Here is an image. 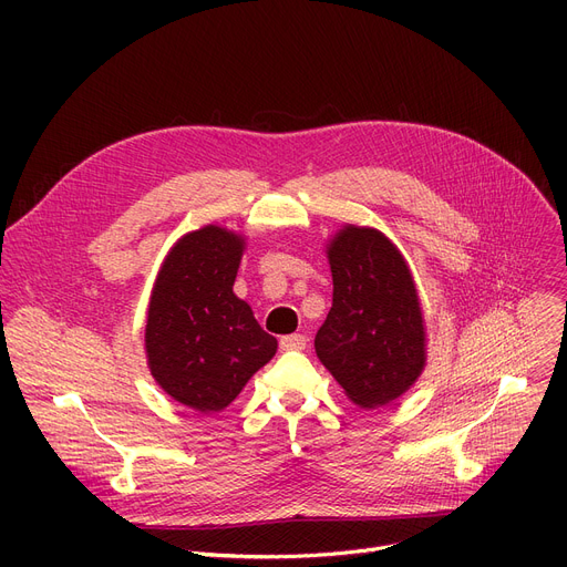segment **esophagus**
I'll return each mask as SVG.
<instances>
[{
    "label": "esophagus",
    "instance_id": "obj_1",
    "mask_svg": "<svg viewBox=\"0 0 567 567\" xmlns=\"http://www.w3.org/2000/svg\"><path fill=\"white\" fill-rule=\"evenodd\" d=\"M280 349L282 351H301V349H306V336H301V333L285 336L280 340Z\"/></svg>",
    "mask_w": 567,
    "mask_h": 567
}]
</instances>
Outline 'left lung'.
Returning a JSON list of instances; mask_svg holds the SVG:
<instances>
[{
  "label": "left lung",
  "mask_w": 567,
  "mask_h": 567,
  "mask_svg": "<svg viewBox=\"0 0 567 567\" xmlns=\"http://www.w3.org/2000/svg\"><path fill=\"white\" fill-rule=\"evenodd\" d=\"M333 308L315 338L323 368L351 402L377 409L425 368V319L400 250L372 227L344 225L329 244Z\"/></svg>",
  "instance_id": "1"
}]
</instances>
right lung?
<instances>
[{"instance_id":"1","label":"right lung","mask_w":567,"mask_h":567,"mask_svg":"<svg viewBox=\"0 0 567 567\" xmlns=\"http://www.w3.org/2000/svg\"><path fill=\"white\" fill-rule=\"evenodd\" d=\"M244 246V236L216 225L182 236L161 266L148 303V370L169 398L199 413L231 404L278 349L231 291Z\"/></svg>"}]
</instances>
